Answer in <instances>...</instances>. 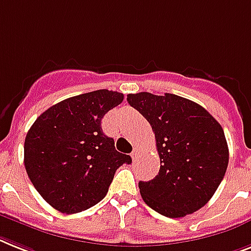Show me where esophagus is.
Wrapping results in <instances>:
<instances>
[{
	"mask_svg": "<svg viewBox=\"0 0 251 251\" xmlns=\"http://www.w3.org/2000/svg\"><path fill=\"white\" fill-rule=\"evenodd\" d=\"M139 153H140V150L138 148V147H135V148H134V150H132V152H131L132 160H136V158H138V156H139Z\"/></svg>",
	"mask_w": 251,
	"mask_h": 251,
	"instance_id": "esophagus-1",
	"label": "esophagus"
}]
</instances>
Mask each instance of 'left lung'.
<instances>
[{
  "label": "left lung",
  "mask_w": 251,
  "mask_h": 251,
  "mask_svg": "<svg viewBox=\"0 0 251 251\" xmlns=\"http://www.w3.org/2000/svg\"><path fill=\"white\" fill-rule=\"evenodd\" d=\"M127 101L152 126L161 161L158 175L139 182L144 202L169 218L205 206L228 166L221 124L203 107L174 94H129Z\"/></svg>",
  "instance_id": "8db88e82"
}]
</instances>
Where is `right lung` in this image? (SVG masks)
I'll return each instance as SVG.
<instances>
[{
    "instance_id": "obj_1",
    "label": "right lung",
    "mask_w": 251,
    "mask_h": 251,
    "mask_svg": "<svg viewBox=\"0 0 251 251\" xmlns=\"http://www.w3.org/2000/svg\"><path fill=\"white\" fill-rule=\"evenodd\" d=\"M122 100L124 94L105 89L68 98L38 116L26 132V174L42 199L60 213L97 205L116 170L131 162L101 130V119Z\"/></svg>"
}]
</instances>
